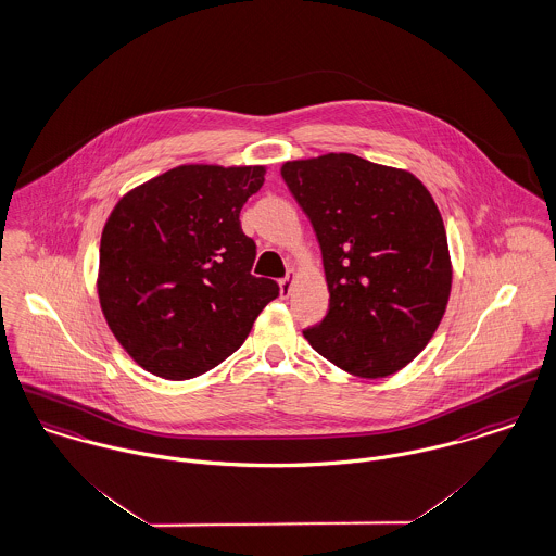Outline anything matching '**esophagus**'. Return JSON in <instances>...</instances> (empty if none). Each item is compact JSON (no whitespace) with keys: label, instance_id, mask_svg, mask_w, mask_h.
I'll use <instances>...</instances> for the list:
<instances>
[{"label":"esophagus","instance_id":"obj_1","mask_svg":"<svg viewBox=\"0 0 556 556\" xmlns=\"http://www.w3.org/2000/svg\"><path fill=\"white\" fill-rule=\"evenodd\" d=\"M291 289H293V278H291V276L282 278V280H280V295H282V298H289V295H291Z\"/></svg>","mask_w":556,"mask_h":556}]
</instances>
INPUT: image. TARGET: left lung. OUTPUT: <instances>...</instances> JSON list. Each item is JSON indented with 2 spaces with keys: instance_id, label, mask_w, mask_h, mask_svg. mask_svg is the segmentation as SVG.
Segmentation results:
<instances>
[{
  "instance_id": "obj_1",
  "label": "left lung",
  "mask_w": 556,
  "mask_h": 556,
  "mask_svg": "<svg viewBox=\"0 0 556 556\" xmlns=\"http://www.w3.org/2000/svg\"><path fill=\"white\" fill-rule=\"evenodd\" d=\"M320 244L327 316L312 349L361 378L405 367L433 338L453 267L442 214L409 172L329 152L280 169Z\"/></svg>"
}]
</instances>
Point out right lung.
<instances>
[{
	"label": "right lung",
	"instance_id": "obj_1",
	"mask_svg": "<svg viewBox=\"0 0 556 556\" xmlns=\"http://www.w3.org/2000/svg\"><path fill=\"white\" fill-rule=\"evenodd\" d=\"M265 167L180 165L114 205L100 244L101 309L147 371L189 380L249 338L278 285L256 278L240 210Z\"/></svg>",
	"mask_w": 556,
	"mask_h": 556
}]
</instances>
